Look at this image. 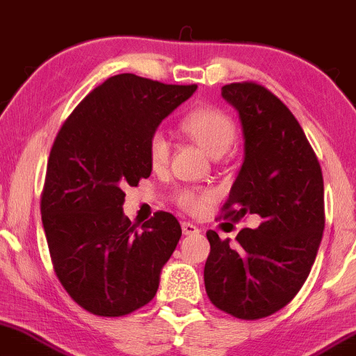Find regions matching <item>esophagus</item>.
I'll use <instances>...</instances> for the list:
<instances>
[{
    "mask_svg": "<svg viewBox=\"0 0 356 356\" xmlns=\"http://www.w3.org/2000/svg\"><path fill=\"white\" fill-rule=\"evenodd\" d=\"M181 231H183V234H197L198 232V227L195 224H192V222H186V220H183L181 222Z\"/></svg>",
    "mask_w": 356,
    "mask_h": 356,
    "instance_id": "esophagus-1",
    "label": "esophagus"
}]
</instances>
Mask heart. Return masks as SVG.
<instances>
[{
	"instance_id": "obj_1",
	"label": "heart",
	"mask_w": 356,
	"mask_h": 356,
	"mask_svg": "<svg viewBox=\"0 0 356 356\" xmlns=\"http://www.w3.org/2000/svg\"><path fill=\"white\" fill-rule=\"evenodd\" d=\"M179 131L195 140L212 158L225 154L238 136L234 120L217 106H198L186 113L179 122ZM170 156L171 146L168 137L159 131L152 132L147 140V161L152 170H164L170 163ZM175 200L185 212L197 213L205 207L209 195L195 190H179Z\"/></svg>"
}]
</instances>
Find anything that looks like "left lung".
<instances>
[{
	"label": "left lung",
	"mask_w": 356,
	"mask_h": 356,
	"mask_svg": "<svg viewBox=\"0 0 356 356\" xmlns=\"http://www.w3.org/2000/svg\"><path fill=\"white\" fill-rule=\"evenodd\" d=\"M238 110L244 161L222 219L258 213L238 243L207 231L210 254L204 282L210 302L238 319H261L285 307L314 263L324 231L323 171L297 118L268 88L253 81L222 86Z\"/></svg>",
	"instance_id": "8db88e82"
}]
</instances>
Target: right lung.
Returning a JSON list of instances; mask_svg holds the SVG:
<instances>
[{"label":"right lung","mask_w":356,"mask_h":356,"mask_svg":"<svg viewBox=\"0 0 356 356\" xmlns=\"http://www.w3.org/2000/svg\"><path fill=\"white\" fill-rule=\"evenodd\" d=\"M195 90L129 72L112 76L57 132L40 195L42 224L57 278L91 314L127 316L158 292L181 227L163 210L137 227L122 210L124 188L149 178V136Z\"/></svg>","instance_id":"1"}]
</instances>
